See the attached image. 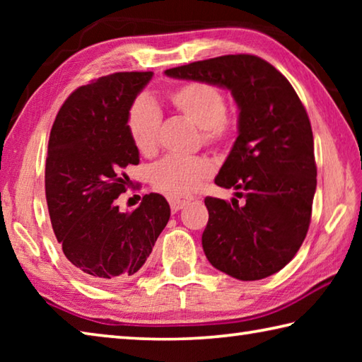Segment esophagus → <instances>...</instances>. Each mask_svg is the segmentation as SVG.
I'll return each mask as SVG.
<instances>
[{
    "label": "esophagus",
    "instance_id": "obj_1",
    "mask_svg": "<svg viewBox=\"0 0 362 362\" xmlns=\"http://www.w3.org/2000/svg\"><path fill=\"white\" fill-rule=\"evenodd\" d=\"M194 198L193 196H173V198H169V204H170V209L174 212L180 211L185 207L188 203H192Z\"/></svg>",
    "mask_w": 362,
    "mask_h": 362
}]
</instances>
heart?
<instances>
[{"mask_svg":"<svg viewBox=\"0 0 362 362\" xmlns=\"http://www.w3.org/2000/svg\"><path fill=\"white\" fill-rule=\"evenodd\" d=\"M170 107L182 118L199 127L201 140L211 146L228 145L236 132L235 121L226 116L223 90L211 83L192 81L177 86L168 95ZM127 131L132 144L142 155H153L158 148L161 116L151 103L139 100L127 113ZM214 166L204 156L166 158L151 170V183L170 196L193 193L211 179Z\"/></svg>","mask_w":362,"mask_h":362,"instance_id":"b5f03b06","label":"heart"}]
</instances>
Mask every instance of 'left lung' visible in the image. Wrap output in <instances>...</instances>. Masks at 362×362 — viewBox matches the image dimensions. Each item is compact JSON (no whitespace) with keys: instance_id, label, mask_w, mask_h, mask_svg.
<instances>
[{"instance_id":"obj_1","label":"left lung","mask_w":362,"mask_h":362,"mask_svg":"<svg viewBox=\"0 0 362 362\" xmlns=\"http://www.w3.org/2000/svg\"><path fill=\"white\" fill-rule=\"evenodd\" d=\"M170 78L228 89L238 108V137L216 185L238 189L231 203L207 196L203 249L220 272L241 281L278 273L308 231L316 192L310 118L291 83L250 54L199 60L164 71Z\"/></svg>"}]
</instances>
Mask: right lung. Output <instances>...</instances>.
Wrapping results in <instances>:
<instances>
[{"mask_svg":"<svg viewBox=\"0 0 362 362\" xmlns=\"http://www.w3.org/2000/svg\"><path fill=\"white\" fill-rule=\"evenodd\" d=\"M153 71H121L94 79L69 95L49 136L46 201L52 230L84 279L110 286L131 279L151 254L170 217L164 196L145 194L132 212L116 199L124 169L139 164L127 113Z\"/></svg>","mask_w":362,"mask_h":362,"instance_id":"1","label":"right lung"}]
</instances>
